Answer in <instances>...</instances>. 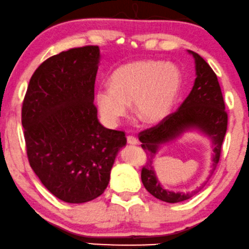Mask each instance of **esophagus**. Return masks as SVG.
Wrapping results in <instances>:
<instances>
[{"instance_id":"obj_1","label":"esophagus","mask_w":249,"mask_h":249,"mask_svg":"<svg viewBox=\"0 0 249 249\" xmlns=\"http://www.w3.org/2000/svg\"><path fill=\"white\" fill-rule=\"evenodd\" d=\"M126 140H127L128 144H138V140H136L135 136L127 135V136H126Z\"/></svg>"}]
</instances>
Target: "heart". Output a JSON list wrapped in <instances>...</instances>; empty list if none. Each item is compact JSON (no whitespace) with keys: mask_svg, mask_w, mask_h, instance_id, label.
<instances>
[{"mask_svg":"<svg viewBox=\"0 0 249 249\" xmlns=\"http://www.w3.org/2000/svg\"><path fill=\"white\" fill-rule=\"evenodd\" d=\"M179 70L159 61H136L122 65L113 73L110 87L97 90L96 103L104 121L115 125L127 114L132 103L133 111L148 124L166 118L179 93Z\"/></svg>","mask_w":249,"mask_h":249,"instance_id":"heart-1","label":"heart"}]
</instances>
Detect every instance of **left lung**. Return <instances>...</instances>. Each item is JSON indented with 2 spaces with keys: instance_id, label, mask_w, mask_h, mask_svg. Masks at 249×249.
Here are the masks:
<instances>
[{
  "instance_id": "1",
  "label": "left lung",
  "mask_w": 249,
  "mask_h": 249,
  "mask_svg": "<svg viewBox=\"0 0 249 249\" xmlns=\"http://www.w3.org/2000/svg\"><path fill=\"white\" fill-rule=\"evenodd\" d=\"M188 52L195 58L196 79L193 89L176 111L168 115L160 123L139 133L142 149L148 156V162L141 170L142 183L150 194L168 203L186 201L205 186L220 160L222 142L228 126V114L226 111L225 100L216 74L197 53ZM191 127L201 129L213 139L215 144L213 170L208 179L196 190L185 194L169 192L164 190L156 180L153 170V158L160 144L176 138L185 129Z\"/></svg>"
}]
</instances>
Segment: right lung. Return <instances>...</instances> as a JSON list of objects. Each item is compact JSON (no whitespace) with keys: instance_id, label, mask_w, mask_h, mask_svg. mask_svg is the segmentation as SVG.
Instances as JSON below:
<instances>
[{"instance_id":"add662e5","label":"right lung","mask_w":249,"mask_h":249,"mask_svg":"<svg viewBox=\"0 0 249 249\" xmlns=\"http://www.w3.org/2000/svg\"><path fill=\"white\" fill-rule=\"evenodd\" d=\"M98 46L71 48L47 58L31 76L22 103L27 157L52 194L86 203L106 190L123 131L104 127L94 106Z\"/></svg>"}]
</instances>
